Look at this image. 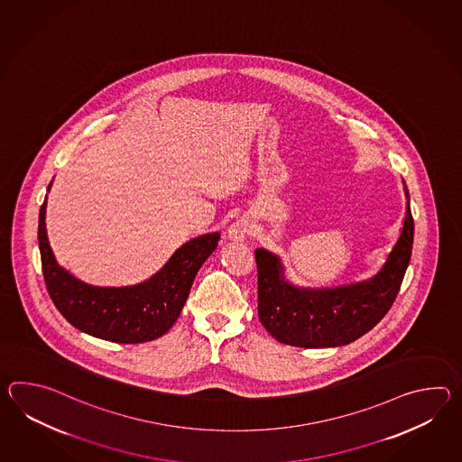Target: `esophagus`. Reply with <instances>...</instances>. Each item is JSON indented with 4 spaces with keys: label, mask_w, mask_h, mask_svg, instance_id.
<instances>
[{
    "label": "esophagus",
    "mask_w": 462,
    "mask_h": 462,
    "mask_svg": "<svg viewBox=\"0 0 462 462\" xmlns=\"http://www.w3.org/2000/svg\"><path fill=\"white\" fill-rule=\"evenodd\" d=\"M250 234H252V224H250L248 218H242V220H238V222H236L234 226L228 228V236L232 240H236V242L245 240L246 236H250Z\"/></svg>",
    "instance_id": "obj_1"
}]
</instances>
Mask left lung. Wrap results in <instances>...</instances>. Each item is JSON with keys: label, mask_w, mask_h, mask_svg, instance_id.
Here are the masks:
<instances>
[{"label": "left lung", "mask_w": 462, "mask_h": 462, "mask_svg": "<svg viewBox=\"0 0 462 462\" xmlns=\"http://www.w3.org/2000/svg\"><path fill=\"white\" fill-rule=\"evenodd\" d=\"M404 184V180H402ZM400 236L376 275L339 287H298L285 277L282 258L256 248L258 319L273 338L300 348L348 345L388 313L410 265L414 240L410 192Z\"/></svg>", "instance_id": "obj_1"}]
</instances>
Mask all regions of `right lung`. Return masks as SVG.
<instances>
[{
	"instance_id": "1",
	"label": "right lung",
	"mask_w": 462,
	"mask_h": 462,
	"mask_svg": "<svg viewBox=\"0 0 462 462\" xmlns=\"http://www.w3.org/2000/svg\"><path fill=\"white\" fill-rule=\"evenodd\" d=\"M48 185V190L51 189ZM46 202L40 210L38 242L42 275L52 303L74 328L113 343H145L172 328L190 293L195 275L216 250L220 234L189 240L155 275L131 287H94L56 262L46 234Z\"/></svg>"
}]
</instances>
